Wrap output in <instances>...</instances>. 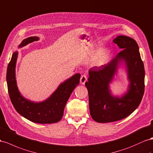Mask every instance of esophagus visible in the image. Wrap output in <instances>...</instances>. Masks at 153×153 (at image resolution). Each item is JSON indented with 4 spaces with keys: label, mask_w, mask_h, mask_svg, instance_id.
I'll return each instance as SVG.
<instances>
[{
    "label": "esophagus",
    "mask_w": 153,
    "mask_h": 153,
    "mask_svg": "<svg viewBox=\"0 0 153 153\" xmlns=\"http://www.w3.org/2000/svg\"><path fill=\"white\" fill-rule=\"evenodd\" d=\"M87 80H88V78H87V76L85 75H82L80 77V83L82 84H84L85 82L87 81Z\"/></svg>",
    "instance_id": "esophagus-1"
}]
</instances>
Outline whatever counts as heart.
I'll list each match as a JSON object with an SVG mask.
<instances>
[{
    "label": "heart",
    "mask_w": 153,
    "mask_h": 153,
    "mask_svg": "<svg viewBox=\"0 0 153 153\" xmlns=\"http://www.w3.org/2000/svg\"><path fill=\"white\" fill-rule=\"evenodd\" d=\"M106 56H107V53L106 52H103L101 54L100 56V60L101 62H103L105 59Z\"/></svg>",
    "instance_id": "b5f03b06"
}]
</instances>
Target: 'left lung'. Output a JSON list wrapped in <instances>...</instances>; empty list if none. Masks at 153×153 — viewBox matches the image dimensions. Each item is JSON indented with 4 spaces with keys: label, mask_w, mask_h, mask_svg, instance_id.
<instances>
[{
    "label": "left lung",
    "mask_w": 153,
    "mask_h": 153,
    "mask_svg": "<svg viewBox=\"0 0 153 153\" xmlns=\"http://www.w3.org/2000/svg\"><path fill=\"white\" fill-rule=\"evenodd\" d=\"M113 41L122 50L107 64L91 68L85 84L90 114L99 123L116 122L129 116L140 105L145 88V70L137 42L124 35L118 36ZM121 64L126 67L130 84L125 94L114 96L109 84Z\"/></svg>",
    "instance_id": "obj_1"
}]
</instances>
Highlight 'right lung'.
Listing matches in <instances>:
<instances>
[{
    "instance_id": "right-lung-1",
    "label": "right lung",
    "mask_w": 153,
    "mask_h": 153,
    "mask_svg": "<svg viewBox=\"0 0 153 153\" xmlns=\"http://www.w3.org/2000/svg\"><path fill=\"white\" fill-rule=\"evenodd\" d=\"M39 40L37 36L29 37L22 40L19 48ZM18 52L15 51L8 64L6 74L8 93L15 109L21 116L33 122L53 123L59 122L63 117L64 107L70 95L79 84L80 74L76 73L65 80L46 100L40 102H33L20 94L16 85L15 67Z\"/></svg>"
}]
</instances>
